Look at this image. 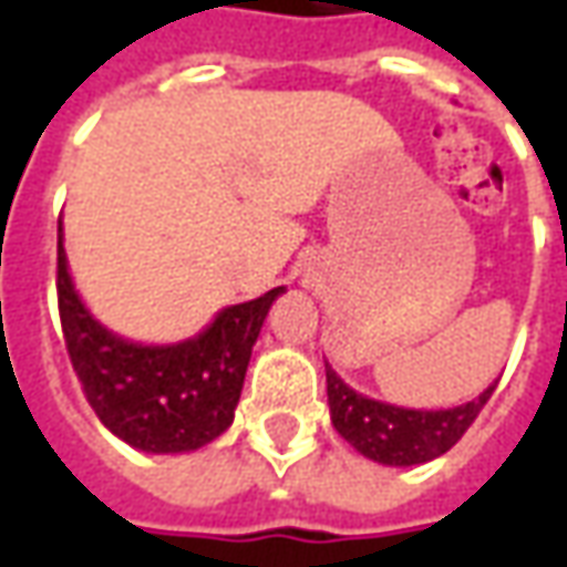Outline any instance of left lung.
Masks as SVG:
<instances>
[{"label": "left lung", "mask_w": 567, "mask_h": 567, "mask_svg": "<svg viewBox=\"0 0 567 567\" xmlns=\"http://www.w3.org/2000/svg\"><path fill=\"white\" fill-rule=\"evenodd\" d=\"M324 373H328L331 422L340 431V437L349 440L361 455L394 467L431 462L450 452L464 431L474 425V419L498 385V382L488 385L480 398L452 410H404L358 394L328 364Z\"/></svg>", "instance_id": "left-lung-1"}]
</instances>
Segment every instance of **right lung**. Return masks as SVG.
Segmentation results:
<instances>
[{
	"label": "right lung",
	"instance_id": "obj_1",
	"mask_svg": "<svg viewBox=\"0 0 567 567\" xmlns=\"http://www.w3.org/2000/svg\"><path fill=\"white\" fill-rule=\"evenodd\" d=\"M282 291L227 307L185 343H127L84 309L69 279L63 227L56 239V307L69 361L100 422L145 452L199 450L230 427L251 346Z\"/></svg>",
	"mask_w": 567,
	"mask_h": 567
}]
</instances>
